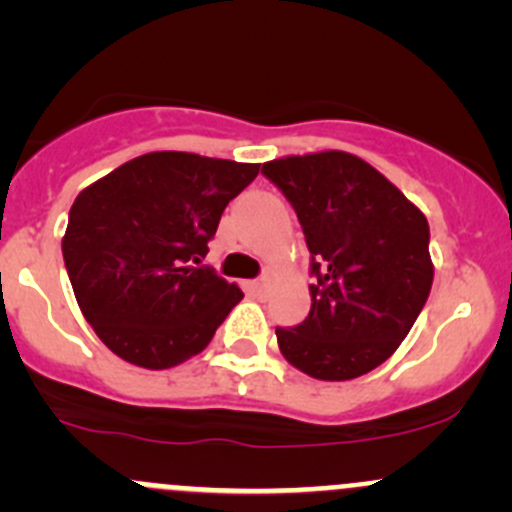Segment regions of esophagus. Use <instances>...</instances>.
Segmentation results:
<instances>
[{
	"mask_svg": "<svg viewBox=\"0 0 512 512\" xmlns=\"http://www.w3.org/2000/svg\"><path fill=\"white\" fill-rule=\"evenodd\" d=\"M250 289L257 294V297H267V294H270V277H260V280L252 282Z\"/></svg>",
	"mask_w": 512,
	"mask_h": 512,
	"instance_id": "34e87169",
	"label": "esophagus"
}]
</instances>
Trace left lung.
Masks as SVG:
<instances>
[{
  "label": "left lung",
  "instance_id": "8db88e82",
  "mask_svg": "<svg viewBox=\"0 0 512 512\" xmlns=\"http://www.w3.org/2000/svg\"><path fill=\"white\" fill-rule=\"evenodd\" d=\"M262 175L297 213L314 277L307 319L275 329L280 352L322 381L376 369L404 342L431 292L426 215L344 151L270 160Z\"/></svg>",
  "mask_w": 512,
  "mask_h": 512
}]
</instances>
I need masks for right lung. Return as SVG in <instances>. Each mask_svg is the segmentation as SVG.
Wrapping results in <instances>:
<instances>
[{
  "label": "right lung",
  "mask_w": 512,
  "mask_h": 512,
  "mask_svg": "<svg viewBox=\"0 0 512 512\" xmlns=\"http://www.w3.org/2000/svg\"><path fill=\"white\" fill-rule=\"evenodd\" d=\"M257 173L255 163L160 151L81 190L61 252L86 322L113 354L170 369L208 347L242 292L200 260Z\"/></svg>",
  "instance_id": "obj_1"
}]
</instances>
